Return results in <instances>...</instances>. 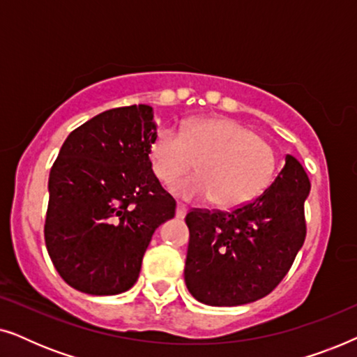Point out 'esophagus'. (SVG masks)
<instances>
[{"instance_id":"obj_1","label":"esophagus","mask_w":357,"mask_h":357,"mask_svg":"<svg viewBox=\"0 0 357 357\" xmlns=\"http://www.w3.org/2000/svg\"><path fill=\"white\" fill-rule=\"evenodd\" d=\"M175 216H177L178 219H183L185 216H187V206L182 203L177 204V211H175Z\"/></svg>"}]
</instances>
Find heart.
<instances>
[{"label":"heart","mask_w":357,"mask_h":357,"mask_svg":"<svg viewBox=\"0 0 357 357\" xmlns=\"http://www.w3.org/2000/svg\"><path fill=\"white\" fill-rule=\"evenodd\" d=\"M155 177L162 182L193 169L199 175L170 185L175 197L213 203L219 208L242 206L257 197L275 172V151L255 131L229 119H202L185 126L155 131L149 144Z\"/></svg>","instance_id":"obj_1"}]
</instances>
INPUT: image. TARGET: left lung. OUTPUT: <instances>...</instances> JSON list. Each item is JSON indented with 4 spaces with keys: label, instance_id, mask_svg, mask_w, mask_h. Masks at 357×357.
Masks as SVG:
<instances>
[{
    "label": "left lung",
    "instance_id": "1",
    "mask_svg": "<svg viewBox=\"0 0 357 357\" xmlns=\"http://www.w3.org/2000/svg\"><path fill=\"white\" fill-rule=\"evenodd\" d=\"M310 180L286 154L275 182L231 213L193 209L185 284L202 304L236 307L255 302L280 284L305 238L304 203Z\"/></svg>",
    "mask_w": 357,
    "mask_h": 357
}]
</instances>
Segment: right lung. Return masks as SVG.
I'll use <instances>...</instances> for the list:
<instances>
[{
    "mask_svg": "<svg viewBox=\"0 0 357 357\" xmlns=\"http://www.w3.org/2000/svg\"><path fill=\"white\" fill-rule=\"evenodd\" d=\"M153 107L105 110L70 133L48 178L45 243L68 284L91 296L128 291L151 237L175 216L149 160Z\"/></svg>",
    "mask_w": 357,
    "mask_h": 357,
    "instance_id": "add662e5",
    "label": "right lung"
}]
</instances>
